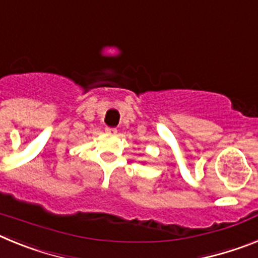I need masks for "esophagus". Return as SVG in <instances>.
Wrapping results in <instances>:
<instances>
[{
    "mask_svg": "<svg viewBox=\"0 0 258 258\" xmlns=\"http://www.w3.org/2000/svg\"><path fill=\"white\" fill-rule=\"evenodd\" d=\"M106 133H108V134H116V133H117V129H116V127H109V126H107V127H106Z\"/></svg>",
    "mask_w": 258,
    "mask_h": 258,
    "instance_id": "1",
    "label": "esophagus"
}]
</instances>
